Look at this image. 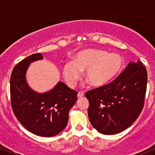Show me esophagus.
Here are the masks:
<instances>
[{
  "label": "esophagus",
  "instance_id": "1",
  "mask_svg": "<svg viewBox=\"0 0 155 155\" xmlns=\"http://www.w3.org/2000/svg\"><path fill=\"white\" fill-rule=\"evenodd\" d=\"M84 95V93L83 92H78L77 97H79V98H80V97H82Z\"/></svg>",
  "mask_w": 155,
  "mask_h": 155
}]
</instances>
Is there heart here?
<instances>
[{"mask_svg": "<svg viewBox=\"0 0 155 155\" xmlns=\"http://www.w3.org/2000/svg\"><path fill=\"white\" fill-rule=\"evenodd\" d=\"M124 67L123 58L117 53H108L100 49H86L79 51L74 61L63 66V75L68 84L75 86L81 71L94 87H103L111 82L120 74Z\"/></svg>", "mask_w": 155, "mask_h": 155, "instance_id": "obj_1", "label": "heart"}]
</instances>
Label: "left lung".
I'll use <instances>...</instances> for the list:
<instances>
[{"label": "left lung", "mask_w": 155, "mask_h": 155, "mask_svg": "<svg viewBox=\"0 0 155 155\" xmlns=\"http://www.w3.org/2000/svg\"><path fill=\"white\" fill-rule=\"evenodd\" d=\"M147 84V69L137 61L130 63L112 82L87 92L89 120L94 128L114 135L129 127L143 109Z\"/></svg>", "instance_id": "1"}]
</instances>
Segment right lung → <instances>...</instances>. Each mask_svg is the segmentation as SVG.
<instances>
[{"label":"right lung","mask_w":155,"mask_h":155,"mask_svg":"<svg viewBox=\"0 0 155 155\" xmlns=\"http://www.w3.org/2000/svg\"><path fill=\"white\" fill-rule=\"evenodd\" d=\"M42 59L41 53L31 54L14 68L10 79L11 102L16 117L28 130L37 136L51 137L66 127L77 92L62 81L44 93L31 89L26 81L27 71L31 63Z\"/></svg>","instance_id":"1"}]
</instances>
